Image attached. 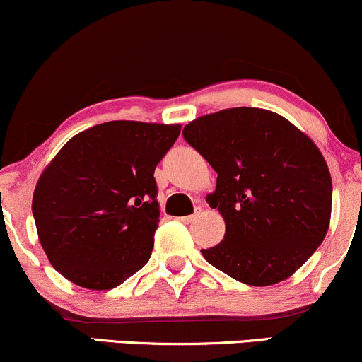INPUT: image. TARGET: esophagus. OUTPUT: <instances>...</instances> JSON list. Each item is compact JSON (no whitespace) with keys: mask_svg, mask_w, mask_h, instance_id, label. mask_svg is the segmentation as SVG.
Instances as JSON below:
<instances>
[{"mask_svg":"<svg viewBox=\"0 0 362 362\" xmlns=\"http://www.w3.org/2000/svg\"><path fill=\"white\" fill-rule=\"evenodd\" d=\"M197 214H199V213H194V214H189V216H182L180 218V221H182V223H192V221L194 220H196V218H197Z\"/></svg>","mask_w":362,"mask_h":362,"instance_id":"obj_1","label":"esophagus"}]
</instances>
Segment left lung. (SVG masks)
Wrapping results in <instances>:
<instances>
[{"label":"left lung","instance_id":"1","mask_svg":"<svg viewBox=\"0 0 362 362\" xmlns=\"http://www.w3.org/2000/svg\"><path fill=\"white\" fill-rule=\"evenodd\" d=\"M185 141L218 173L208 196L225 237L202 256L228 276L266 287L296 273L323 242L332 177L315 142L280 115L230 108L184 127Z\"/></svg>","mask_w":362,"mask_h":362}]
</instances>
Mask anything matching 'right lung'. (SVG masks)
<instances>
[{
  "mask_svg": "<svg viewBox=\"0 0 362 362\" xmlns=\"http://www.w3.org/2000/svg\"><path fill=\"white\" fill-rule=\"evenodd\" d=\"M180 125L117 120L71 137L35 185L39 242L57 272L90 291L149 261L160 221L154 170Z\"/></svg>",
  "mask_w": 362,
  "mask_h": 362,
  "instance_id": "add662e5",
  "label": "right lung"
}]
</instances>
